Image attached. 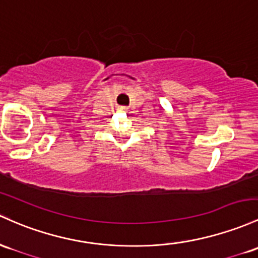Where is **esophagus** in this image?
I'll list each match as a JSON object with an SVG mask.
<instances>
[{
    "label": "esophagus",
    "mask_w": 258,
    "mask_h": 258,
    "mask_svg": "<svg viewBox=\"0 0 258 258\" xmlns=\"http://www.w3.org/2000/svg\"><path fill=\"white\" fill-rule=\"evenodd\" d=\"M118 111L127 112V111H128V107H127V106H120V107H118Z\"/></svg>",
    "instance_id": "esophagus-1"
}]
</instances>
